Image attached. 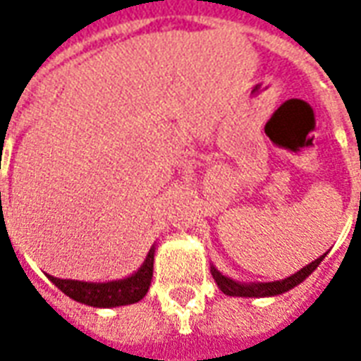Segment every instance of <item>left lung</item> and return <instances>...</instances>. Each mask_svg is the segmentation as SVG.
Here are the masks:
<instances>
[{
  "instance_id": "left-lung-1",
  "label": "left lung",
  "mask_w": 361,
  "mask_h": 361,
  "mask_svg": "<svg viewBox=\"0 0 361 361\" xmlns=\"http://www.w3.org/2000/svg\"><path fill=\"white\" fill-rule=\"evenodd\" d=\"M325 255H321L315 261H311L310 265L303 267L302 271H298L292 276H288L284 280H276V282H261V284H240V282H234L230 280L224 274H220L214 267H211L212 279L216 280L219 288L228 295H242V298H265V295H279L284 294L288 290H292L294 286H298L300 282L310 276L311 272L315 271L319 267V263L323 261Z\"/></svg>"
}]
</instances>
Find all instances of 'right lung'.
Segmentation results:
<instances>
[{"label":"right lung","mask_w":361,"mask_h":361,"mask_svg":"<svg viewBox=\"0 0 361 361\" xmlns=\"http://www.w3.org/2000/svg\"><path fill=\"white\" fill-rule=\"evenodd\" d=\"M152 263H154V247L149 251L147 261L142 263L139 271L133 276L116 282H104V284H94V282H81V280H61L54 279L48 274V279L56 286L73 298L75 302L87 303L92 307H116V305H127L135 303L145 298L149 292L150 280H152Z\"/></svg>","instance_id":"obj_1"}]
</instances>
